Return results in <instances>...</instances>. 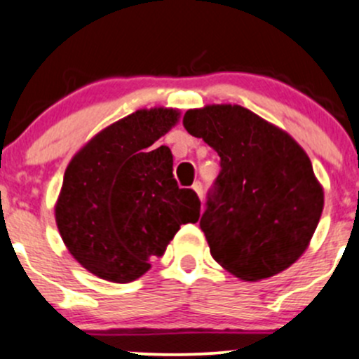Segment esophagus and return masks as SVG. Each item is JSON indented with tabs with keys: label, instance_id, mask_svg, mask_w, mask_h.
I'll return each instance as SVG.
<instances>
[{
	"label": "esophagus",
	"instance_id": "34e87169",
	"mask_svg": "<svg viewBox=\"0 0 359 359\" xmlns=\"http://www.w3.org/2000/svg\"><path fill=\"white\" fill-rule=\"evenodd\" d=\"M191 188H194V190H195V194H197L198 195V197H204V184H202L201 183V181H195V183H194V187H191Z\"/></svg>",
	"mask_w": 359,
	"mask_h": 359
}]
</instances>
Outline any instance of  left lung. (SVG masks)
Here are the masks:
<instances>
[{"label": "left lung", "instance_id": "obj_1", "mask_svg": "<svg viewBox=\"0 0 359 359\" xmlns=\"http://www.w3.org/2000/svg\"><path fill=\"white\" fill-rule=\"evenodd\" d=\"M183 126L221 158L201 217L214 261L247 282L289 268L323 210V190L304 150L240 105L188 110Z\"/></svg>", "mask_w": 359, "mask_h": 359}]
</instances>
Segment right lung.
Here are the masks:
<instances>
[{
    "instance_id": "add662e5",
    "label": "right lung",
    "mask_w": 359,
    "mask_h": 359,
    "mask_svg": "<svg viewBox=\"0 0 359 359\" xmlns=\"http://www.w3.org/2000/svg\"><path fill=\"white\" fill-rule=\"evenodd\" d=\"M172 109L138 110L98 133L65 169L55 217L69 252L103 280L128 283L150 269L201 201L172 176Z\"/></svg>"
}]
</instances>
